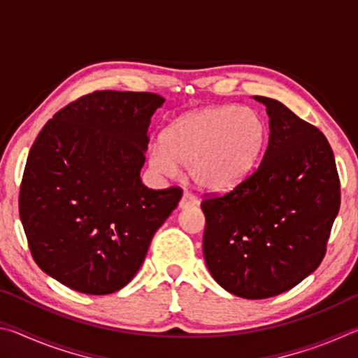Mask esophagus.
I'll return each mask as SVG.
<instances>
[{
  "label": "esophagus",
  "mask_w": 358,
  "mask_h": 358,
  "mask_svg": "<svg viewBox=\"0 0 358 358\" xmlns=\"http://www.w3.org/2000/svg\"><path fill=\"white\" fill-rule=\"evenodd\" d=\"M199 203V199L197 196H194L192 192H183V197H181L180 201V208H187V207H192V205H197Z\"/></svg>",
  "instance_id": "34e87169"
}]
</instances>
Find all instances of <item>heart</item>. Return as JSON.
Listing matches in <instances>:
<instances>
[{"mask_svg":"<svg viewBox=\"0 0 358 358\" xmlns=\"http://www.w3.org/2000/svg\"><path fill=\"white\" fill-rule=\"evenodd\" d=\"M266 124L252 108L208 107L180 117L150 148V166L172 175L186 166L194 183L224 192L243 183L262 156Z\"/></svg>","mask_w":358,"mask_h":358,"instance_id":"obj_1","label":"heart"}]
</instances>
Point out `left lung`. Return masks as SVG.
Wrapping results in <instances>:
<instances>
[{
  "instance_id": "8db88e82",
  "label": "left lung",
  "mask_w": 358,
  "mask_h": 358,
  "mask_svg": "<svg viewBox=\"0 0 358 358\" xmlns=\"http://www.w3.org/2000/svg\"><path fill=\"white\" fill-rule=\"evenodd\" d=\"M266 107L260 164L226 194L205 196L203 257L227 292L260 300L292 289L322 262L341 203L335 156L316 126L280 101Z\"/></svg>"
}]
</instances>
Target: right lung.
I'll return each mask as SVG.
<instances>
[{"instance_id":"1","label":"right lung","mask_w":358,"mask_h":358,"mask_svg":"<svg viewBox=\"0 0 358 358\" xmlns=\"http://www.w3.org/2000/svg\"><path fill=\"white\" fill-rule=\"evenodd\" d=\"M164 98L94 92L53 115L29 150L19 211L34 262L90 295L124 287L177 208L181 187L141 180L148 126Z\"/></svg>"}]
</instances>
